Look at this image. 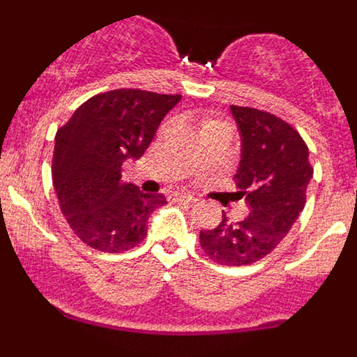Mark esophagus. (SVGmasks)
<instances>
[{
  "instance_id": "34e87169",
  "label": "esophagus",
  "mask_w": 357,
  "mask_h": 357,
  "mask_svg": "<svg viewBox=\"0 0 357 357\" xmlns=\"http://www.w3.org/2000/svg\"><path fill=\"white\" fill-rule=\"evenodd\" d=\"M173 200H175V202H184V204H195V202H197V198L191 197V195L176 193V195H173Z\"/></svg>"
}]
</instances>
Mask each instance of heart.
Listing matches in <instances>:
<instances>
[{
	"instance_id": "heart-1",
	"label": "heart",
	"mask_w": 357,
	"mask_h": 357,
	"mask_svg": "<svg viewBox=\"0 0 357 357\" xmlns=\"http://www.w3.org/2000/svg\"><path fill=\"white\" fill-rule=\"evenodd\" d=\"M220 121H216V119H204V123H202V130L207 127H213V125H218Z\"/></svg>"
}]
</instances>
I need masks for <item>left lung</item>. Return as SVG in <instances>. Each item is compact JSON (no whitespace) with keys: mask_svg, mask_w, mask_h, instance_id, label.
I'll list each match as a JSON object with an SVG mask.
<instances>
[{"mask_svg":"<svg viewBox=\"0 0 357 357\" xmlns=\"http://www.w3.org/2000/svg\"><path fill=\"white\" fill-rule=\"evenodd\" d=\"M230 112L241 135L234 197L245 198L250 214L230 222L223 213L216 229L200 230V247L214 263L243 266L263 259L284 239L304 209L313 168L291 125L250 107L230 105Z\"/></svg>","mask_w":357,"mask_h":357,"instance_id":"left-lung-1","label":"left lung"}]
</instances>
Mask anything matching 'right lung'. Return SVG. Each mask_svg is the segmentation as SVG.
Segmentation results:
<instances>
[{
    "label": "right lung",
    "instance_id": "obj_1",
    "mask_svg": "<svg viewBox=\"0 0 357 357\" xmlns=\"http://www.w3.org/2000/svg\"><path fill=\"white\" fill-rule=\"evenodd\" d=\"M181 94L116 89L82 103L55 135L53 188L73 232L102 252L137 247L148 218L166 204L121 182V164L139 159Z\"/></svg>",
    "mask_w": 357,
    "mask_h": 357
}]
</instances>
